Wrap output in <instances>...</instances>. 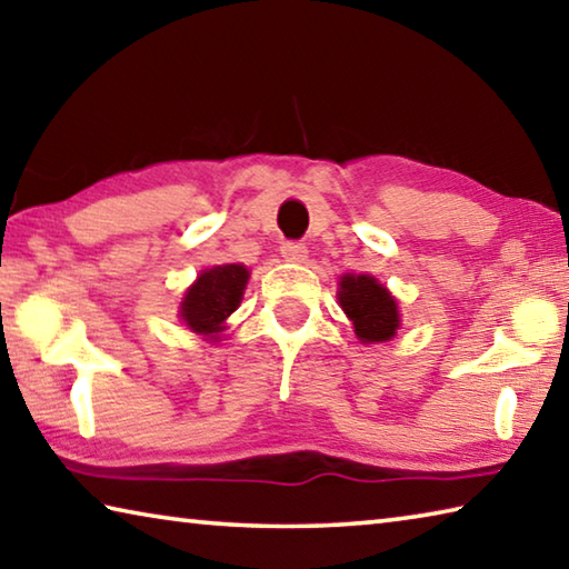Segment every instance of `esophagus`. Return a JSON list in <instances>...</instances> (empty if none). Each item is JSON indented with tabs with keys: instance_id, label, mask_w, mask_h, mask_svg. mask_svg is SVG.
Listing matches in <instances>:
<instances>
[{
	"instance_id": "1",
	"label": "esophagus",
	"mask_w": 569,
	"mask_h": 569,
	"mask_svg": "<svg viewBox=\"0 0 569 569\" xmlns=\"http://www.w3.org/2000/svg\"><path fill=\"white\" fill-rule=\"evenodd\" d=\"M279 252H282L287 262H305L307 259V247L302 242H295V239H290V242H282Z\"/></svg>"
}]
</instances>
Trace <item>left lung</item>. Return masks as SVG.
Returning a JSON list of instances; mask_svg holds the SVG:
<instances>
[{
    "label": "left lung",
    "instance_id": "obj_1",
    "mask_svg": "<svg viewBox=\"0 0 569 569\" xmlns=\"http://www.w3.org/2000/svg\"><path fill=\"white\" fill-rule=\"evenodd\" d=\"M340 305L362 342L390 340L400 327V312L392 295L370 274L342 277Z\"/></svg>",
    "mask_w": 569,
    "mask_h": 569
}]
</instances>
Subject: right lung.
Masks as SVG:
<instances>
[{"instance_id": "1", "label": "right lung", "mask_w": 569, "mask_h": 569, "mask_svg": "<svg viewBox=\"0 0 569 569\" xmlns=\"http://www.w3.org/2000/svg\"><path fill=\"white\" fill-rule=\"evenodd\" d=\"M247 277L249 272L242 264L207 269L184 295L182 320L194 332L202 335H214L222 330V322L242 302ZM212 340H217V337H212Z\"/></svg>"}]
</instances>
